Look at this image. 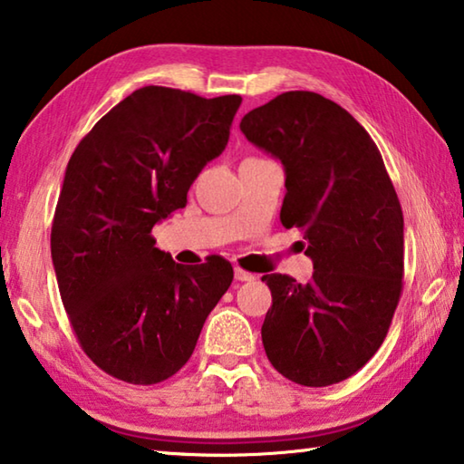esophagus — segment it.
<instances>
[{"label":"esophagus","instance_id":"34e87169","mask_svg":"<svg viewBox=\"0 0 464 464\" xmlns=\"http://www.w3.org/2000/svg\"><path fill=\"white\" fill-rule=\"evenodd\" d=\"M256 276L251 272H246L243 268H235V280H239V282H249V280H254Z\"/></svg>","mask_w":464,"mask_h":464}]
</instances>
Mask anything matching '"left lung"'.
I'll return each instance as SVG.
<instances>
[{
  "label": "left lung",
  "mask_w": 464,
  "mask_h": 464,
  "mask_svg": "<svg viewBox=\"0 0 464 464\" xmlns=\"http://www.w3.org/2000/svg\"><path fill=\"white\" fill-rule=\"evenodd\" d=\"M239 129L285 166L280 221L303 231L313 278L266 274V356L288 381L327 387L371 360L403 288V213L379 147L315 92H285Z\"/></svg>",
  "instance_id": "8db88e82"
}]
</instances>
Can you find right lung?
Listing matches in <instances>:
<instances>
[{"mask_svg":"<svg viewBox=\"0 0 464 464\" xmlns=\"http://www.w3.org/2000/svg\"><path fill=\"white\" fill-rule=\"evenodd\" d=\"M239 104L235 93L207 100L147 85L102 116L67 163L53 266L77 342L114 379L157 384L176 374L231 286L221 256L176 264L151 229L186 207L202 168L223 153Z\"/></svg>","mask_w":464,"mask_h":464,"instance_id":"1","label":"right lung"}]
</instances>
